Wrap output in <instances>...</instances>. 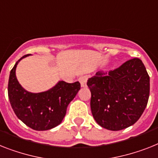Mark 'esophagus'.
<instances>
[{
	"label": "esophagus",
	"instance_id": "34e87169",
	"mask_svg": "<svg viewBox=\"0 0 158 158\" xmlns=\"http://www.w3.org/2000/svg\"><path fill=\"white\" fill-rule=\"evenodd\" d=\"M81 82V85L82 87H85L86 86V82H87V77L86 76H82L81 77L80 79H79Z\"/></svg>",
	"mask_w": 158,
	"mask_h": 158
}]
</instances>
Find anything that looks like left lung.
Instances as JSON below:
<instances>
[{
  "label": "left lung",
  "mask_w": 158,
  "mask_h": 158,
  "mask_svg": "<svg viewBox=\"0 0 158 158\" xmlns=\"http://www.w3.org/2000/svg\"><path fill=\"white\" fill-rule=\"evenodd\" d=\"M90 108L101 127L119 131L133 125L146 107L149 76L140 59L133 58L108 72L89 78Z\"/></svg>",
  "instance_id": "8db88e82"
}]
</instances>
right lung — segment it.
<instances>
[{
    "label": "right lung",
    "mask_w": 158,
    "mask_h": 158,
    "mask_svg": "<svg viewBox=\"0 0 158 158\" xmlns=\"http://www.w3.org/2000/svg\"><path fill=\"white\" fill-rule=\"evenodd\" d=\"M25 55L16 62L10 71L8 96L14 113L20 120L36 131H45L56 127L65 116L67 106L81 88L79 81H59L56 86L42 93L25 90L16 77V67Z\"/></svg>",
    "instance_id": "add662e5"
}]
</instances>
